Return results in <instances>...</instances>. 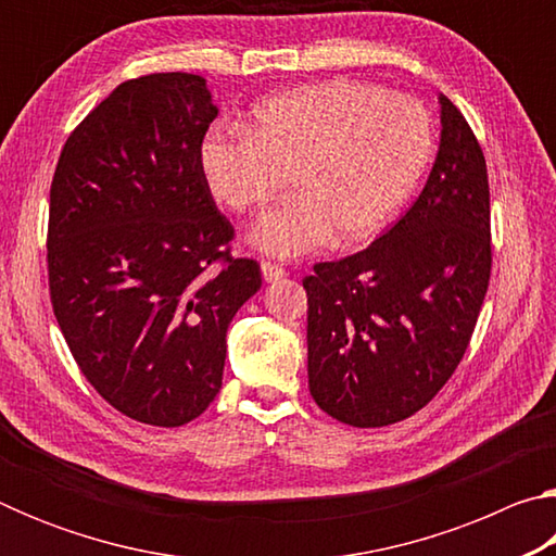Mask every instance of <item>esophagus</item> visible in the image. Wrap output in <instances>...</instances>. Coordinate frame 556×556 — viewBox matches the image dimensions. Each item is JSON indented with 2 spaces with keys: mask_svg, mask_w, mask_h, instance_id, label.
Listing matches in <instances>:
<instances>
[{
  "mask_svg": "<svg viewBox=\"0 0 556 556\" xmlns=\"http://www.w3.org/2000/svg\"><path fill=\"white\" fill-rule=\"evenodd\" d=\"M262 277H265V281H277L281 277H287V269L281 265H275V262H262Z\"/></svg>",
  "mask_w": 556,
  "mask_h": 556,
  "instance_id": "esophagus-1",
  "label": "esophagus"
}]
</instances>
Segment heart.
<instances>
[{"mask_svg":"<svg viewBox=\"0 0 556 556\" xmlns=\"http://www.w3.org/2000/svg\"><path fill=\"white\" fill-rule=\"evenodd\" d=\"M255 125L215 127L201 144L205 184L225 208L275 201L291 176L296 195L267 213L252 244L301 257L338 238H375L412 199L434 154L421 102L372 83L331 78L277 92L252 110Z\"/></svg>","mask_w":556,"mask_h":556,"instance_id":"1","label":"heart"}]
</instances>
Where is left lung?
Instances as JSON below:
<instances>
[{"label": "left lung", "instance_id": "obj_1", "mask_svg": "<svg viewBox=\"0 0 556 556\" xmlns=\"http://www.w3.org/2000/svg\"><path fill=\"white\" fill-rule=\"evenodd\" d=\"M439 102L441 144L419 199L370 248L304 279L308 390L351 427L394 425L437 397L491 281L483 149L454 102Z\"/></svg>", "mask_w": 556, "mask_h": 556}]
</instances>
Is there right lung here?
<instances>
[{"label":"right lung","mask_w":556,"mask_h":556,"mask_svg":"<svg viewBox=\"0 0 556 556\" xmlns=\"http://www.w3.org/2000/svg\"><path fill=\"white\" fill-rule=\"evenodd\" d=\"M215 117L201 75L125 80L71 131L51 181L55 321L100 397L152 427L208 409L228 326L262 287L201 172Z\"/></svg>","instance_id":"right-lung-1"}]
</instances>
